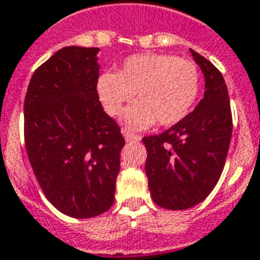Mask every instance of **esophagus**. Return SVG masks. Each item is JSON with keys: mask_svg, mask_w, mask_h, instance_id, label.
<instances>
[{"mask_svg": "<svg viewBox=\"0 0 260 260\" xmlns=\"http://www.w3.org/2000/svg\"><path fill=\"white\" fill-rule=\"evenodd\" d=\"M122 135H123V138H125V141H126V142H138V141H141V137H139V135L131 134L129 131H126V129L122 131Z\"/></svg>", "mask_w": 260, "mask_h": 260, "instance_id": "34e87169", "label": "esophagus"}]
</instances>
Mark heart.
Listing matches in <instances>:
<instances>
[{
    "mask_svg": "<svg viewBox=\"0 0 260 260\" xmlns=\"http://www.w3.org/2000/svg\"><path fill=\"white\" fill-rule=\"evenodd\" d=\"M199 71L192 61L171 54L146 52L126 58L116 72H104L96 89L109 115H119L137 92L122 116L131 129H145L155 122L171 126L190 112L199 93Z\"/></svg>",
    "mask_w": 260,
    "mask_h": 260,
    "instance_id": "obj_1",
    "label": "heart"
}]
</instances>
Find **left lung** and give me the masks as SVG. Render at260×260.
Masks as SVG:
<instances>
[{"mask_svg": "<svg viewBox=\"0 0 260 260\" xmlns=\"http://www.w3.org/2000/svg\"><path fill=\"white\" fill-rule=\"evenodd\" d=\"M189 51L205 77L204 98L174 126L142 139L151 197L171 211L189 209L211 193L223 171L232 137L225 79L213 63Z\"/></svg>", "mask_w": 260, "mask_h": 260, "instance_id": "left-lung-1", "label": "left lung"}]
</instances>
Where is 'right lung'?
Here are the masks:
<instances>
[{
	"instance_id": "1",
	"label": "right lung",
	"mask_w": 260,
	"mask_h": 260,
	"mask_svg": "<svg viewBox=\"0 0 260 260\" xmlns=\"http://www.w3.org/2000/svg\"><path fill=\"white\" fill-rule=\"evenodd\" d=\"M98 52L56 51L34 72L24 102L25 148L37 181L58 211L77 219L112 206L125 145L100 102Z\"/></svg>"
}]
</instances>
